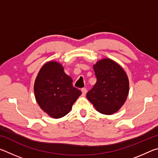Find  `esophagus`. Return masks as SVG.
<instances>
[{
	"mask_svg": "<svg viewBox=\"0 0 158 158\" xmlns=\"http://www.w3.org/2000/svg\"><path fill=\"white\" fill-rule=\"evenodd\" d=\"M81 92H82V95H85V94H86V93H87V90H86V89H81Z\"/></svg>",
	"mask_w": 158,
	"mask_h": 158,
	"instance_id": "1",
	"label": "esophagus"
}]
</instances>
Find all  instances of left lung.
Here are the masks:
<instances>
[{
  "mask_svg": "<svg viewBox=\"0 0 158 158\" xmlns=\"http://www.w3.org/2000/svg\"><path fill=\"white\" fill-rule=\"evenodd\" d=\"M97 78L86 98L101 114L116 113L126 101L129 79L123 68L110 58H103L93 65Z\"/></svg>",
  "mask_w": 158,
  "mask_h": 158,
  "instance_id": "obj_1",
  "label": "left lung"
}]
</instances>
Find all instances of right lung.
Returning a JSON list of instances; mask_svg holds the SVG:
<instances>
[{
  "label": "right lung",
  "instance_id": "add662e5",
  "mask_svg": "<svg viewBox=\"0 0 158 158\" xmlns=\"http://www.w3.org/2000/svg\"><path fill=\"white\" fill-rule=\"evenodd\" d=\"M35 97L48 116L60 118L71 111L81 92L73 85V79L58 61H49L40 69L34 84Z\"/></svg>",
  "mask_w": 158,
  "mask_h": 158
}]
</instances>
